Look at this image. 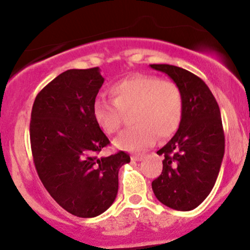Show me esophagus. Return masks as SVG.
Instances as JSON below:
<instances>
[{
    "instance_id": "obj_1",
    "label": "esophagus",
    "mask_w": 250,
    "mask_h": 250,
    "mask_svg": "<svg viewBox=\"0 0 250 250\" xmlns=\"http://www.w3.org/2000/svg\"><path fill=\"white\" fill-rule=\"evenodd\" d=\"M131 160H133V161L140 162L145 160V156H143V155H135V156H131Z\"/></svg>"
}]
</instances>
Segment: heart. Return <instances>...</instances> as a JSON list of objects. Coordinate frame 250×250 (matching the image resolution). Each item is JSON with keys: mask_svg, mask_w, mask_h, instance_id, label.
<instances>
[{"mask_svg": "<svg viewBox=\"0 0 250 250\" xmlns=\"http://www.w3.org/2000/svg\"><path fill=\"white\" fill-rule=\"evenodd\" d=\"M113 102L96 100L93 105L94 119L107 135L116 134L131 113L134 127L125 130L115 141L119 149L145 150L160 140L176 133L183 117L182 90L173 81L157 76L137 74L111 85Z\"/></svg>", "mask_w": 250, "mask_h": 250, "instance_id": "b5f03b06", "label": "heart"}]
</instances>
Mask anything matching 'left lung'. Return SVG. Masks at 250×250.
<instances>
[{"mask_svg":"<svg viewBox=\"0 0 250 250\" xmlns=\"http://www.w3.org/2000/svg\"><path fill=\"white\" fill-rule=\"evenodd\" d=\"M181 88L182 121L165 147L162 173L151 183L160 202L175 210L200 206L216 182L225 155V134L219 104L210 89L190 71L170 64H150Z\"/></svg>","mask_w":250,"mask_h":250,"instance_id":"1","label":"left lung"}]
</instances>
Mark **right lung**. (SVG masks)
<instances>
[{
	"label": "right lung",
	"mask_w": 250,
	"mask_h": 250,
	"mask_svg": "<svg viewBox=\"0 0 250 250\" xmlns=\"http://www.w3.org/2000/svg\"><path fill=\"white\" fill-rule=\"evenodd\" d=\"M103 82L99 67L69 69L37 94L31 110V153L40 180L79 217H95L113 205L120 168L130 162L125 151L97 156L109 145L93 115Z\"/></svg>",
	"instance_id": "add662e5"
}]
</instances>
